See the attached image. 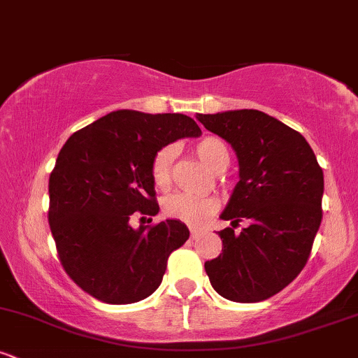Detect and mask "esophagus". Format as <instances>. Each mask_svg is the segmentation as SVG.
Segmentation results:
<instances>
[{"label":"esophagus","mask_w":358,"mask_h":358,"mask_svg":"<svg viewBox=\"0 0 358 358\" xmlns=\"http://www.w3.org/2000/svg\"><path fill=\"white\" fill-rule=\"evenodd\" d=\"M199 234H200L199 229L190 227V237H192V239H196V237H199Z\"/></svg>","instance_id":"34e87169"}]
</instances>
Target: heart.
<instances>
[{"label":"heart","instance_id":"b5f03b06","mask_svg":"<svg viewBox=\"0 0 358 358\" xmlns=\"http://www.w3.org/2000/svg\"><path fill=\"white\" fill-rule=\"evenodd\" d=\"M195 153L200 162L203 163L212 173H224L231 163V153L229 148L220 138L207 136L200 139L195 146ZM176 156V146L166 145L156 151L153 159H151V178L153 183L162 190L170 187L171 183V170H173V162ZM165 213L168 217L176 220H182L185 224L199 227L207 222L219 208L215 199L212 196H196L188 195V193H176V195L166 199Z\"/></svg>","mask_w":358,"mask_h":358}]
</instances>
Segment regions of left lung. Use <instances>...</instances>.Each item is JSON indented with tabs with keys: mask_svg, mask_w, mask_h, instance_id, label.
<instances>
[{
	"mask_svg": "<svg viewBox=\"0 0 358 358\" xmlns=\"http://www.w3.org/2000/svg\"><path fill=\"white\" fill-rule=\"evenodd\" d=\"M229 143L239 182L220 219L222 254L205 262L213 289L225 299L256 303L289 285L305 268L322 224L323 170L308 141L256 109L196 116ZM250 225L239 234L238 222Z\"/></svg>",
	"mask_w": 358,
	"mask_h": 358,
	"instance_id": "8db88e82",
	"label": "left lung"
}]
</instances>
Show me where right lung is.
Here are the masks:
<instances>
[{
	"instance_id": "1",
	"label": "right lung",
	"mask_w": 358,
	"mask_h": 358,
	"mask_svg": "<svg viewBox=\"0 0 358 358\" xmlns=\"http://www.w3.org/2000/svg\"><path fill=\"white\" fill-rule=\"evenodd\" d=\"M200 134L185 114L121 109L62 146L48 180V224L65 273L90 296L127 305L162 285L168 257L187 242L188 227L168 219L133 229L129 219L159 210L151 178L156 151Z\"/></svg>"
}]
</instances>
